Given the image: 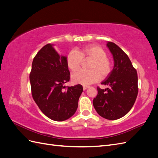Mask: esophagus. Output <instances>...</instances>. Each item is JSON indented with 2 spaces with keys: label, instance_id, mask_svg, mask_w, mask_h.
Instances as JSON below:
<instances>
[{
  "label": "esophagus",
  "instance_id": "esophagus-1",
  "mask_svg": "<svg viewBox=\"0 0 158 158\" xmlns=\"http://www.w3.org/2000/svg\"><path fill=\"white\" fill-rule=\"evenodd\" d=\"M88 88V86H87V85H84V86H83V89L85 90Z\"/></svg>",
  "mask_w": 158,
  "mask_h": 158
}]
</instances>
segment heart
<instances>
[{"instance_id":"1","label":"heart","mask_w":158,"mask_h":158,"mask_svg":"<svg viewBox=\"0 0 158 158\" xmlns=\"http://www.w3.org/2000/svg\"><path fill=\"white\" fill-rule=\"evenodd\" d=\"M83 59H91L89 70H78L71 76L74 84L89 85L106 78L112 70L111 62L107 57V53L102 47L89 45L78 50H72L66 57V64L71 71L78 70Z\"/></svg>"}]
</instances>
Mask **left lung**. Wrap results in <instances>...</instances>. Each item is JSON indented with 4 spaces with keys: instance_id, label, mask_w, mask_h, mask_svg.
<instances>
[{
    "instance_id": "1",
    "label": "left lung",
    "mask_w": 158,
    "mask_h": 158,
    "mask_svg": "<svg viewBox=\"0 0 158 158\" xmlns=\"http://www.w3.org/2000/svg\"><path fill=\"white\" fill-rule=\"evenodd\" d=\"M107 46L113 56L114 67L102 84L93 100L95 109L100 116L116 120L125 116L135 104L138 95V76L131 60L120 47L108 41Z\"/></svg>"
}]
</instances>
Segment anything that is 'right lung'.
I'll use <instances>...</instances> for the list:
<instances>
[{
	"label": "right lung",
	"instance_id": "obj_1",
	"mask_svg": "<svg viewBox=\"0 0 158 158\" xmlns=\"http://www.w3.org/2000/svg\"><path fill=\"white\" fill-rule=\"evenodd\" d=\"M52 44H47L32 62L30 75L31 94L43 113L52 120L63 121L75 113L82 85L64 86L70 80L66 56L59 55Z\"/></svg>",
	"mask_w": 158,
	"mask_h": 158
}]
</instances>
